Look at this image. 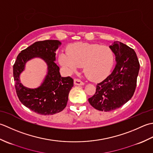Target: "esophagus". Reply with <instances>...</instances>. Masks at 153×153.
<instances>
[{"label":"esophagus","instance_id":"esophagus-1","mask_svg":"<svg viewBox=\"0 0 153 153\" xmlns=\"http://www.w3.org/2000/svg\"><path fill=\"white\" fill-rule=\"evenodd\" d=\"M74 84L75 85H85V83L82 82V81L79 80V79H76L74 80Z\"/></svg>","mask_w":153,"mask_h":153}]
</instances>
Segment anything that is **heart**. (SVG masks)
<instances>
[{
  "instance_id": "obj_1",
  "label": "heart",
  "mask_w": 153,
  "mask_h": 153,
  "mask_svg": "<svg viewBox=\"0 0 153 153\" xmlns=\"http://www.w3.org/2000/svg\"><path fill=\"white\" fill-rule=\"evenodd\" d=\"M67 49V53L59 55L60 64L69 73L83 66V73L92 81L106 76L114 63V53L107 46L79 42L68 45Z\"/></svg>"
}]
</instances>
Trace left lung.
I'll return each instance as SVG.
<instances>
[{"mask_svg": "<svg viewBox=\"0 0 153 153\" xmlns=\"http://www.w3.org/2000/svg\"><path fill=\"white\" fill-rule=\"evenodd\" d=\"M110 48L116 56V66L106 79L97 84L94 95L88 98L92 107L104 111L116 110L132 98L140 68L132 48L117 41Z\"/></svg>", "mask_w": 153, "mask_h": 153, "instance_id": "left-lung-1", "label": "left lung"}]
</instances>
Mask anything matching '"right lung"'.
<instances>
[{"mask_svg":"<svg viewBox=\"0 0 153 153\" xmlns=\"http://www.w3.org/2000/svg\"><path fill=\"white\" fill-rule=\"evenodd\" d=\"M61 45L59 40L36 42L22 51L13 66L16 94L22 104L37 114L48 116L59 113L66 107L68 96L73 86L70 76L62 77L55 61V51ZM42 58L48 65V73L42 85L29 89L20 82L19 75L25 63L33 58Z\"/></svg>","mask_w":153,"mask_h":153,"instance_id":"1","label":"right lung"}]
</instances>
